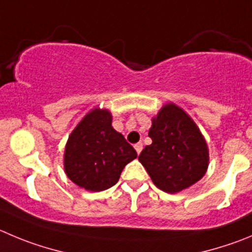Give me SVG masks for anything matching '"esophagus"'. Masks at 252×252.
<instances>
[{
  "instance_id": "34e87169",
  "label": "esophagus",
  "mask_w": 252,
  "mask_h": 252,
  "mask_svg": "<svg viewBox=\"0 0 252 252\" xmlns=\"http://www.w3.org/2000/svg\"><path fill=\"white\" fill-rule=\"evenodd\" d=\"M134 148H135V150H137L138 154H140V152H142V149H143V144L142 143H137V144L134 145Z\"/></svg>"
}]
</instances>
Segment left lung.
I'll list each match as a JSON object with an SVG mask.
<instances>
[{
	"label": "left lung",
	"instance_id": "1",
	"mask_svg": "<svg viewBox=\"0 0 252 252\" xmlns=\"http://www.w3.org/2000/svg\"><path fill=\"white\" fill-rule=\"evenodd\" d=\"M153 143L143 149L139 161L155 187L179 192L203 178L209 149L203 134L189 115L174 103L165 104L152 121Z\"/></svg>",
	"mask_w": 252,
	"mask_h": 252
}]
</instances>
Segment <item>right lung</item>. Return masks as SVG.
<instances>
[{"mask_svg": "<svg viewBox=\"0 0 252 252\" xmlns=\"http://www.w3.org/2000/svg\"><path fill=\"white\" fill-rule=\"evenodd\" d=\"M137 152L112 126V114L94 108L68 138L64 171L74 184L89 191H102L117 184L124 166Z\"/></svg>", "mask_w": 252, "mask_h": 252, "instance_id": "right-lung-1", "label": "right lung"}]
</instances>
